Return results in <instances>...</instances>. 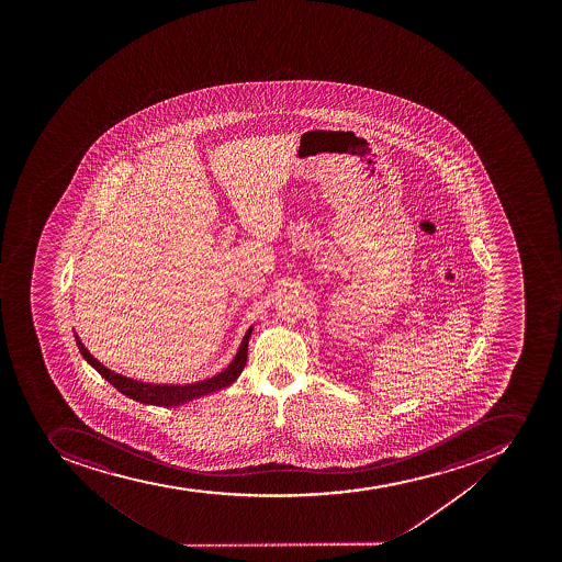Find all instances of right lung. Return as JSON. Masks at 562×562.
Instances as JSON below:
<instances>
[{
    "label": "right lung",
    "instance_id": "1",
    "mask_svg": "<svg viewBox=\"0 0 562 562\" xmlns=\"http://www.w3.org/2000/svg\"><path fill=\"white\" fill-rule=\"evenodd\" d=\"M249 336H251V328H248V333H246L243 344H240L239 352H237L234 361H232V364H229L224 372L218 373L215 378L201 381V383L184 384V386L138 383V381H133V379L111 372L110 368L100 364L99 361L88 352V348L82 345L77 334H75V339H77V347H79L80 353L85 356L86 361H88L108 383L113 384L120 393H124V395L133 398V401H138V403L172 407L189 403V401H194V398L201 397V395L217 392V390H223V387L234 383L235 379L239 378L244 367H246V361H248Z\"/></svg>",
    "mask_w": 562,
    "mask_h": 562
}]
</instances>
